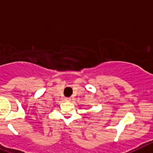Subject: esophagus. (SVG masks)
<instances>
[{
    "instance_id": "obj_1",
    "label": "esophagus",
    "mask_w": 153,
    "mask_h": 153,
    "mask_svg": "<svg viewBox=\"0 0 153 153\" xmlns=\"http://www.w3.org/2000/svg\"><path fill=\"white\" fill-rule=\"evenodd\" d=\"M65 100L66 101H71V98H69V97L65 98Z\"/></svg>"
}]
</instances>
